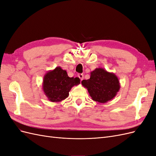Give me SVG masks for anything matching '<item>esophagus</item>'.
Listing matches in <instances>:
<instances>
[{
    "instance_id": "obj_1",
    "label": "esophagus",
    "mask_w": 156,
    "mask_h": 156,
    "mask_svg": "<svg viewBox=\"0 0 156 156\" xmlns=\"http://www.w3.org/2000/svg\"><path fill=\"white\" fill-rule=\"evenodd\" d=\"M78 77L81 79V81H82V80L83 79V78H84V75H83V74H81V73H80V74H78Z\"/></svg>"
}]
</instances>
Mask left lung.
Instances as JSON below:
<instances>
[{"instance_id":"obj_1","label":"left lung","mask_w":156,"mask_h":156,"mask_svg":"<svg viewBox=\"0 0 156 156\" xmlns=\"http://www.w3.org/2000/svg\"><path fill=\"white\" fill-rule=\"evenodd\" d=\"M82 85L88 90L93 101L105 103L114 98L119 92L120 84L116 75L102 68L90 72V77L83 80Z\"/></svg>"}]
</instances>
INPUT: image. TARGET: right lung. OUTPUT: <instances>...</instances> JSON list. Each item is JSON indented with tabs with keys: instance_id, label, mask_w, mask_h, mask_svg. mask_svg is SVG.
<instances>
[{
	"instance_id": "right-lung-1",
	"label": "right lung",
	"mask_w": 156,
	"mask_h": 156,
	"mask_svg": "<svg viewBox=\"0 0 156 156\" xmlns=\"http://www.w3.org/2000/svg\"><path fill=\"white\" fill-rule=\"evenodd\" d=\"M79 84V77H68L66 71L58 66L45 74L42 88L50 101L60 102L68 97L73 87Z\"/></svg>"
}]
</instances>
